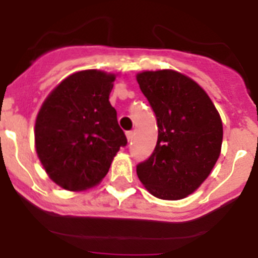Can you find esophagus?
I'll return each mask as SVG.
<instances>
[{"mask_svg":"<svg viewBox=\"0 0 258 258\" xmlns=\"http://www.w3.org/2000/svg\"><path fill=\"white\" fill-rule=\"evenodd\" d=\"M126 137H127V140L131 141L132 137H134V131H127L126 132Z\"/></svg>","mask_w":258,"mask_h":258,"instance_id":"34e87169","label":"esophagus"}]
</instances>
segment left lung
Here are the masks:
<instances>
[{"mask_svg": "<svg viewBox=\"0 0 258 258\" xmlns=\"http://www.w3.org/2000/svg\"><path fill=\"white\" fill-rule=\"evenodd\" d=\"M136 79L158 123L156 146L137 164V177L158 199H184L209 177L220 155V115L205 90L179 72L145 71Z\"/></svg>", "mask_w": 258, "mask_h": 258, "instance_id": "8db88e82", "label": "left lung"}]
</instances>
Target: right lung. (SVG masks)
<instances>
[{"mask_svg":"<svg viewBox=\"0 0 258 258\" xmlns=\"http://www.w3.org/2000/svg\"><path fill=\"white\" fill-rule=\"evenodd\" d=\"M115 75L85 70L53 89L35 121V149L50 179L84 191L107 175L127 139L109 103Z\"/></svg>","mask_w":258,"mask_h":258,"instance_id":"obj_1","label":"right lung"}]
</instances>
